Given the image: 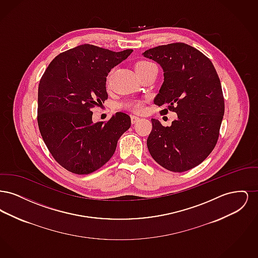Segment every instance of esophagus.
I'll list each match as a JSON object with an SVG mask.
<instances>
[{
    "label": "esophagus",
    "mask_w": 258,
    "mask_h": 258,
    "mask_svg": "<svg viewBox=\"0 0 258 258\" xmlns=\"http://www.w3.org/2000/svg\"><path fill=\"white\" fill-rule=\"evenodd\" d=\"M131 120H132V123H135L140 120V118L137 117V116H135V115H132V116H131Z\"/></svg>",
    "instance_id": "34e87169"
}]
</instances>
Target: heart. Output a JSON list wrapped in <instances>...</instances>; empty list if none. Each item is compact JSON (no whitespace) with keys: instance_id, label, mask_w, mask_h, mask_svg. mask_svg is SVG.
<instances>
[{"instance_id":"heart-1","label":"heart","mask_w":258,"mask_h":258,"mask_svg":"<svg viewBox=\"0 0 258 258\" xmlns=\"http://www.w3.org/2000/svg\"><path fill=\"white\" fill-rule=\"evenodd\" d=\"M152 63H153L152 61H147V60H140V61H138L135 63V71L136 72L141 71V70L145 69L146 67L152 64ZM110 75L111 73H109V74L107 75V78H106L107 83L109 82ZM121 107L123 109L140 113V112L144 110V108H145V102L143 100H140V99H131V100H126L123 103H121Z\"/></svg>"}]
</instances>
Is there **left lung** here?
I'll return each mask as SVG.
<instances>
[{
	"instance_id": "1",
	"label": "left lung",
	"mask_w": 258,
	"mask_h": 258,
	"mask_svg": "<svg viewBox=\"0 0 258 258\" xmlns=\"http://www.w3.org/2000/svg\"><path fill=\"white\" fill-rule=\"evenodd\" d=\"M143 55L159 62L164 75L155 104L178 119L163 126L152 119L147 147L152 158L167 170L187 171L200 164L216 146L224 114L221 81L213 62L183 42L146 50Z\"/></svg>"
}]
</instances>
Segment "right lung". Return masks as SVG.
I'll return each mask as SVG.
<instances>
[{
  "instance_id": "right-lung-1",
  "label": "right lung",
  "mask_w": 258,
  "mask_h": 258,
  "mask_svg": "<svg viewBox=\"0 0 258 258\" xmlns=\"http://www.w3.org/2000/svg\"><path fill=\"white\" fill-rule=\"evenodd\" d=\"M133 49L114 52L82 44L56 56L38 84L37 124L50 154L61 167L90 174L113 156L131 117L117 112L107 122L92 121V109L108 98L106 76Z\"/></svg>"
}]
</instances>
